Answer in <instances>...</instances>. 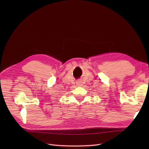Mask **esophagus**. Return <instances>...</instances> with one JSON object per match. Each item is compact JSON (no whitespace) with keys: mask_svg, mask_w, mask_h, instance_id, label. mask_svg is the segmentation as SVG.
<instances>
[{"mask_svg":"<svg viewBox=\"0 0 149 149\" xmlns=\"http://www.w3.org/2000/svg\"><path fill=\"white\" fill-rule=\"evenodd\" d=\"M76 84H77V86H81L83 85L82 82L81 81H76Z\"/></svg>","mask_w":149,"mask_h":149,"instance_id":"1","label":"esophagus"}]
</instances>
